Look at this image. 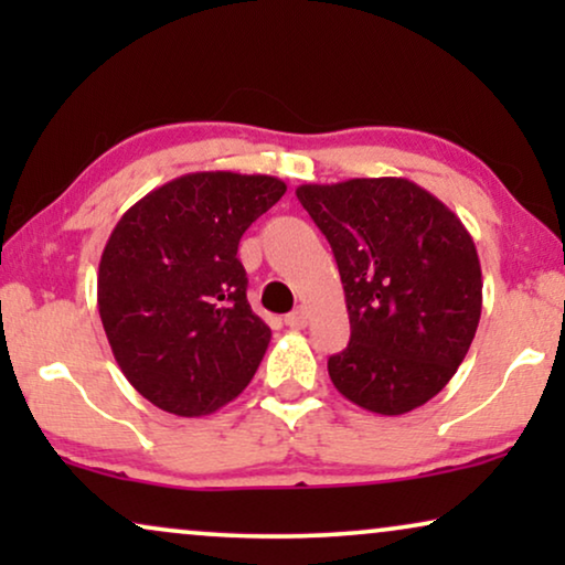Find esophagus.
Instances as JSON below:
<instances>
[{"mask_svg": "<svg viewBox=\"0 0 565 565\" xmlns=\"http://www.w3.org/2000/svg\"><path fill=\"white\" fill-rule=\"evenodd\" d=\"M306 323H308V313L303 311V308H298V311H292V313H288L285 316V327H290V329H306Z\"/></svg>", "mask_w": 565, "mask_h": 565, "instance_id": "obj_1", "label": "esophagus"}]
</instances>
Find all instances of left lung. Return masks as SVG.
Wrapping results in <instances>:
<instances>
[{"instance_id":"8db88e82","label":"left lung","mask_w":565,"mask_h":565,"mask_svg":"<svg viewBox=\"0 0 565 565\" xmlns=\"http://www.w3.org/2000/svg\"><path fill=\"white\" fill-rule=\"evenodd\" d=\"M334 252L350 344L329 358L334 388L373 414L398 416L450 383L483 303L481 262L450 207L404 177L296 190Z\"/></svg>"}]
</instances>
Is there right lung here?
Returning a JSON list of instances; mask_svg holds the SVG:
<instances>
[{
	"label": "right lung",
	"instance_id": "obj_1",
	"mask_svg": "<svg viewBox=\"0 0 565 565\" xmlns=\"http://www.w3.org/2000/svg\"><path fill=\"white\" fill-rule=\"evenodd\" d=\"M285 190L267 174H184L113 228L97 273L99 319L122 375L153 406L213 414L257 373L273 331L246 300L236 252Z\"/></svg>",
	"mask_w": 565,
	"mask_h": 565
}]
</instances>
